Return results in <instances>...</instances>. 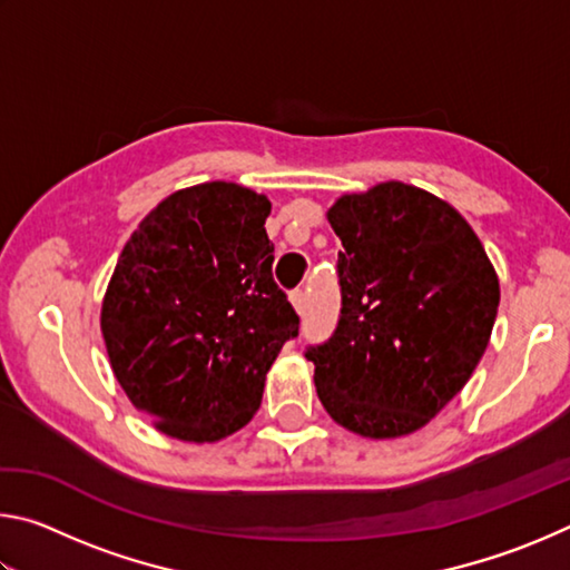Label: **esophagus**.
<instances>
[{
  "label": "esophagus",
  "mask_w": 570,
  "mask_h": 570,
  "mask_svg": "<svg viewBox=\"0 0 570 570\" xmlns=\"http://www.w3.org/2000/svg\"><path fill=\"white\" fill-rule=\"evenodd\" d=\"M292 304H294L296 312H304V308H306V294H304V288H296V292H292Z\"/></svg>",
  "instance_id": "esophagus-1"
}]
</instances>
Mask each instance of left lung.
<instances>
[{"label":"left lung","instance_id":"left-lung-1","mask_svg":"<svg viewBox=\"0 0 570 570\" xmlns=\"http://www.w3.org/2000/svg\"><path fill=\"white\" fill-rule=\"evenodd\" d=\"M342 238V308L332 336L308 344L326 412L356 435L400 438L428 424L475 372L500 286L455 208L390 180L330 208Z\"/></svg>","mask_w":570,"mask_h":570}]
</instances>
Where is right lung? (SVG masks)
I'll return each instance as SVG.
<instances>
[{"mask_svg":"<svg viewBox=\"0 0 570 570\" xmlns=\"http://www.w3.org/2000/svg\"><path fill=\"white\" fill-rule=\"evenodd\" d=\"M272 204L236 183L178 190L140 220L102 302V336L130 402L178 440L214 442L262 404L298 314L274 282Z\"/></svg>","mask_w":570,"mask_h":570,"instance_id":"right-lung-1","label":"right lung"}]
</instances>
